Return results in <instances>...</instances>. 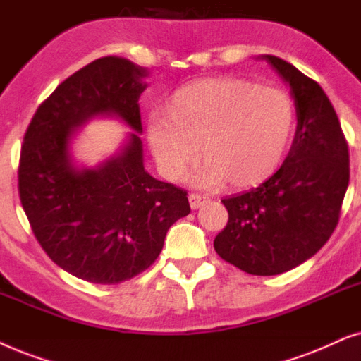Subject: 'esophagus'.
Masks as SVG:
<instances>
[{
	"label": "esophagus",
	"mask_w": 361,
	"mask_h": 361,
	"mask_svg": "<svg viewBox=\"0 0 361 361\" xmlns=\"http://www.w3.org/2000/svg\"><path fill=\"white\" fill-rule=\"evenodd\" d=\"M188 200H190V206L193 209H198V208H201V206H203L204 203H208V196H204V195H198V193H191L190 196H188Z\"/></svg>",
	"instance_id": "esophagus-1"
}]
</instances>
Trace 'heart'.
Instances as JSON below:
<instances>
[{
  "label": "heart",
  "mask_w": 361,
  "mask_h": 361,
  "mask_svg": "<svg viewBox=\"0 0 361 361\" xmlns=\"http://www.w3.org/2000/svg\"><path fill=\"white\" fill-rule=\"evenodd\" d=\"M295 128V105L276 85L208 77L176 90L163 117L148 122V143L163 175L180 181L196 155L195 183L234 188L261 183L281 166Z\"/></svg>",
  "instance_id": "1"
}]
</instances>
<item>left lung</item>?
<instances>
[{
    "instance_id": "left-lung-1",
    "label": "left lung",
    "mask_w": 361,
    "mask_h": 361,
    "mask_svg": "<svg viewBox=\"0 0 361 361\" xmlns=\"http://www.w3.org/2000/svg\"><path fill=\"white\" fill-rule=\"evenodd\" d=\"M290 87L295 137L282 166L259 185L223 200L229 219L214 239L226 262L252 276H277L320 251L337 228L350 181L338 117L315 80L276 56H259Z\"/></svg>"
}]
</instances>
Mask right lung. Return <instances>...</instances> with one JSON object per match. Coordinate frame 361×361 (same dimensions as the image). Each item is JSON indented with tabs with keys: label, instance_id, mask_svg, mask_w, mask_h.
<instances>
[{
	"label": "right lung",
	"instance_id": "obj_1",
	"mask_svg": "<svg viewBox=\"0 0 361 361\" xmlns=\"http://www.w3.org/2000/svg\"><path fill=\"white\" fill-rule=\"evenodd\" d=\"M145 67L117 56L77 71L36 110L19 158V198L32 233L61 269L94 284H120L160 256L173 223L190 214L186 191L143 166L138 99ZM94 116L132 128L97 167H77L71 138Z\"/></svg>",
	"mask_w": 361,
	"mask_h": 361
}]
</instances>
